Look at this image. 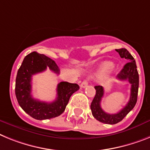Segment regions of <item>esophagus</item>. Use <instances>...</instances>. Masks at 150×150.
Returning <instances> with one entry per match:
<instances>
[{"label": "esophagus", "mask_w": 150, "mask_h": 150, "mask_svg": "<svg viewBox=\"0 0 150 150\" xmlns=\"http://www.w3.org/2000/svg\"><path fill=\"white\" fill-rule=\"evenodd\" d=\"M88 81H84L81 84V88H85L87 86H88Z\"/></svg>", "instance_id": "esophagus-1"}]
</instances>
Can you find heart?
Returning <instances> with one entry per match:
<instances>
[{
	"label": "heart",
	"instance_id": "heart-1",
	"mask_svg": "<svg viewBox=\"0 0 150 150\" xmlns=\"http://www.w3.org/2000/svg\"><path fill=\"white\" fill-rule=\"evenodd\" d=\"M113 67H114V66H113V64L112 63V62H105V63L102 66V67H101V69H100V74H102V75L106 74V72L110 71Z\"/></svg>",
	"mask_w": 150,
	"mask_h": 150
}]
</instances>
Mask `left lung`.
Wrapping results in <instances>:
<instances>
[{"label":"left lung","instance_id":"obj_1","mask_svg":"<svg viewBox=\"0 0 150 150\" xmlns=\"http://www.w3.org/2000/svg\"><path fill=\"white\" fill-rule=\"evenodd\" d=\"M121 58L128 61L122 69V71L117 75V79L120 81H127L131 84V95L129 101L126 106L120 111L115 114H109L103 111L100 106V103L104 94V90L102 86H95L96 95L91 104L92 115L97 120L104 124L115 125L121 122L130 112L134 109L137 100L138 88H139V75L137 69V65L134 57L125 48L116 49Z\"/></svg>","mask_w":150,"mask_h":150}]
</instances>
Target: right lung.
I'll return each mask as SVG.
<instances>
[{
    "mask_svg": "<svg viewBox=\"0 0 150 150\" xmlns=\"http://www.w3.org/2000/svg\"><path fill=\"white\" fill-rule=\"evenodd\" d=\"M57 74L59 69L56 62L44 54L32 52L25 57L16 79L15 93L19 106L27 114L37 120L59 116L66 109L70 97L79 89L77 84L62 81L57 85V97L52 103L42 102L32 97V77L45 71L47 68Z\"/></svg>",
    "mask_w": 150,
    "mask_h": 150,
    "instance_id": "add662e5",
    "label": "right lung"
}]
</instances>
